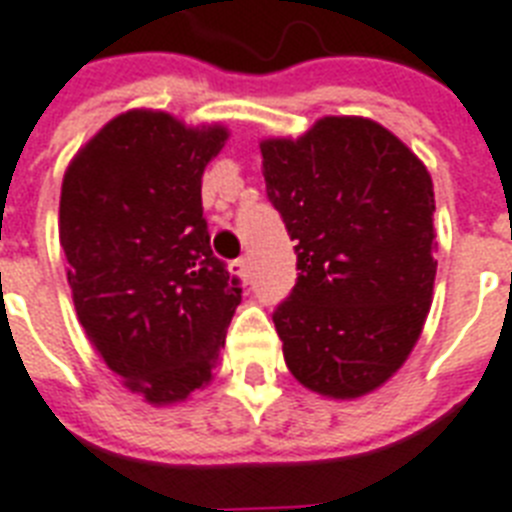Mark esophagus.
Instances as JSON below:
<instances>
[{"label":"esophagus","mask_w":512,"mask_h":512,"mask_svg":"<svg viewBox=\"0 0 512 512\" xmlns=\"http://www.w3.org/2000/svg\"><path fill=\"white\" fill-rule=\"evenodd\" d=\"M230 275L237 277L240 282L251 280V261L248 259H237L230 264Z\"/></svg>","instance_id":"34e87169"}]
</instances>
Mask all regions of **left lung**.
Listing matches in <instances>:
<instances>
[{
    "label": "left lung",
    "instance_id": "8db88e82",
    "mask_svg": "<svg viewBox=\"0 0 512 512\" xmlns=\"http://www.w3.org/2000/svg\"><path fill=\"white\" fill-rule=\"evenodd\" d=\"M259 147L301 269L272 317L285 365L327 399L372 394L407 362L431 309V174L362 116H325Z\"/></svg>",
    "mask_w": 512,
    "mask_h": 512
}]
</instances>
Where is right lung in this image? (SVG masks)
Returning a JSON list of instances; mask_svg holds the SVG:
<instances>
[{
    "mask_svg": "<svg viewBox=\"0 0 512 512\" xmlns=\"http://www.w3.org/2000/svg\"><path fill=\"white\" fill-rule=\"evenodd\" d=\"M230 129L166 110L110 118L60 187V245L79 322L105 365L153 407L208 386L240 304L211 251L200 182Z\"/></svg>",
    "mask_w": 512,
    "mask_h": 512,
    "instance_id": "add662e5",
    "label": "right lung"
}]
</instances>
